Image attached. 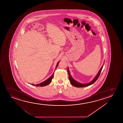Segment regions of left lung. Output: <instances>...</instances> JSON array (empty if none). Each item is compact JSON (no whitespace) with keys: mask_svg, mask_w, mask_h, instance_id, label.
<instances>
[{"mask_svg":"<svg viewBox=\"0 0 123 123\" xmlns=\"http://www.w3.org/2000/svg\"><path fill=\"white\" fill-rule=\"evenodd\" d=\"M104 64H103L102 67H101V68H100V70L99 71V72H98V74H97V75H96V76L95 77V78H94L91 82H90L89 83H86V84H85V83H80L79 82L77 81L76 80H75L74 79V78L72 77L71 74H70V71L69 70V68L68 67V68H67V71H68V76H69V81H70V83H71V84H72V85H73L74 86L76 87H86V86H90V85L92 84H93V83H95V82L98 79V77H99V76L101 72V70H102L103 67V66H104Z\"/></svg>","mask_w":123,"mask_h":123,"instance_id":"obj_1","label":"left lung"}]
</instances>
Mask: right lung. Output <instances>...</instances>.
<instances>
[{
  "instance_id": "obj_1",
  "label": "right lung",
  "mask_w": 123,
  "mask_h": 123,
  "mask_svg": "<svg viewBox=\"0 0 123 123\" xmlns=\"http://www.w3.org/2000/svg\"><path fill=\"white\" fill-rule=\"evenodd\" d=\"M59 62H60V61L58 62L57 63V65H56V68H55V69H56L57 68V66H58L59 63ZM54 72L53 73V74H52V75L51 76H50V77H49L48 79L46 80H45V81H44L43 82H42L40 83H39V84H31V85H33V86H41V87H43V86H47V85H49V84L50 83H51V80H52V79L53 78V76H54ZM30 84V83H29Z\"/></svg>"
}]
</instances>
